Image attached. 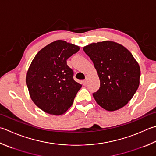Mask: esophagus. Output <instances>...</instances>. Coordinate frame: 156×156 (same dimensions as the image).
Segmentation results:
<instances>
[{
	"mask_svg": "<svg viewBox=\"0 0 156 156\" xmlns=\"http://www.w3.org/2000/svg\"><path fill=\"white\" fill-rule=\"evenodd\" d=\"M87 77H86V79H84V80H83V84L84 85V86H86V85L87 84Z\"/></svg>",
	"mask_w": 156,
	"mask_h": 156,
	"instance_id": "1",
	"label": "esophagus"
}]
</instances>
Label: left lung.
Here are the masks:
<instances>
[{
    "mask_svg": "<svg viewBox=\"0 0 156 156\" xmlns=\"http://www.w3.org/2000/svg\"><path fill=\"white\" fill-rule=\"evenodd\" d=\"M92 60L101 81L93 96L102 108L114 111L128 103L140 83L139 63L124 46L111 41L93 43L83 47Z\"/></svg>",
    "mask_w": 156,
    "mask_h": 156,
    "instance_id": "left-lung-1",
    "label": "left lung"
}]
</instances>
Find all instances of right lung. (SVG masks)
Listing matches in <instances>:
<instances>
[{
	"instance_id": "right-lung-1",
	"label": "right lung",
	"mask_w": 156,
	"mask_h": 156,
	"mask_svg": "<svg viewBox=\"0 0 156 156\" xmlns=\"http://www.w3.org/2000/svg\"><path fill=\"white\" fill-rule=\"evenodd\" d=\"M79 47L58 40L37 53L26 73V82L32 101L45 113L60 115L69 108L81 85L73 79L66 60Z\"/></svg>"
}]
</instances>
